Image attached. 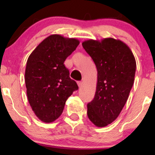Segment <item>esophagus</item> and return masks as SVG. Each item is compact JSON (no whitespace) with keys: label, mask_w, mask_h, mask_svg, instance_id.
I'll return each mask as SVG.
<instances>
[{"label":"esophagus","mask_w":155,"mask_h":155,"mask_svg":"<svg viewBox=\"0 0 155 155\" xmlns=\"http://www.w3.org/2000/svg\"><path fill=\"white\" fill-rule=\"evenodd\" d=\"M77 84L78 86H79V87H81L82 86V82H81V81H77Z\"/></svg>","instance_id":"1"}]
</instances>
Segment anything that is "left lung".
<instances>
[{
  "instance_id": "8db88e82",
  "label": "left lung",
  "mask_w": 155,
  "mask_h": 155,
  "mask_svg": "<svg viewBox=\"0 0 155 155\" xmlns=\"http://www.w3.org/2000/svg\"><path fill=\"white\" fill-rule=\"evenodd\" d=\"M83 48L97 71L95 97L87 104V116L99 127L113 122L120 115L134 83L136 62L128 46L106 38L84 41Z\"/></svg>"
}]
</instances>
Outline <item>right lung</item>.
I'll return each mask as SVG.
<instances>
[{
  "mask_svg": "<svg viewBox=\"0 0 155 155\" xmlns=\"http://www.w3.org/2000/svg\"><path fill=\"white\" fill-rule=\"evenodd\" d=\"M79 44L76 38L53 34L32 51L27 61V96L35 116L46 123L62 114L65 101L77 90L64 62Z\"/></svg>",
  "mask_w": 155,
  "mask_h": 155,
  "instance_id": "obj_1",
  "label": "right lung"
}]
</instances>
